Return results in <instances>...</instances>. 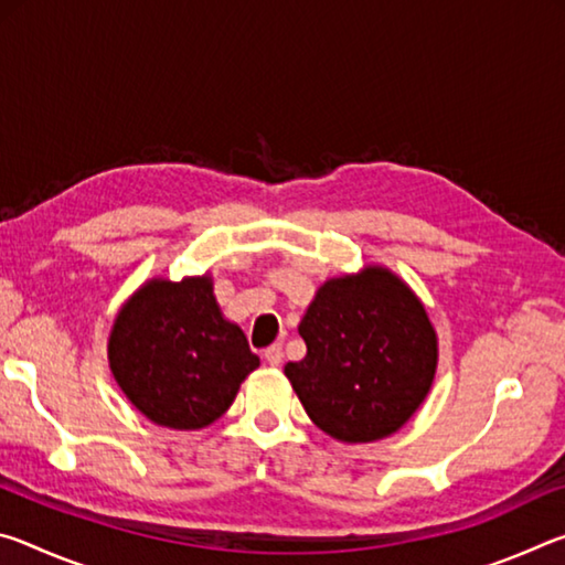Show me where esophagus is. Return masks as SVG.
I'll use <instances>...</instances> for the list:
<instances>
[{
  "mask_svg": "<svg viewBox=\"0 0 565 565\" xmlns=\"http://www.w3.org/2000/svg\"><path fill=\"white\" fill-rule=\"evenodd\" d=\"M264 359H266V363H269V366H279L281 359H284L281 343H274V347L266 349V351H264Z\"/></svg>",
  "mask_w": 565,
  "mask_h": 565,
  "instance_id": "1",
  "label": "esophagus"
}]
</instances>
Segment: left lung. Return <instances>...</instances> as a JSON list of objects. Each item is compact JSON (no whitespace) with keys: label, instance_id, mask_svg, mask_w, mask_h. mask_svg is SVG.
<instances>
[{"label":"left lung","instance_id":"1","mask_svg":"<svg viewBox=\"0 0 565 565\" xmlns=\"http://www.w3.org/2000/svg\"><path fill=\"white\" fill-rule=\"evenodd\" d=\"M299 333L306 356L284 374L313 424L341 444L401 431L434 386V323L416 291L381 264L323 281Z\"/></svg>","mask_w":565,"mask_h":565}]
</instances>
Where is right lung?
Instances as JSON below:
<instances>
[{
  "instance_id": "obj_1",
  "label": "right lung",
  "mask_w": 565,
  "mask_h": 565,
  "mask_svg": "<svg viewBox=\"0 0 565 565\" xmlns=\"http://www.w3.org/2000/svg\"><path fill=\"white\" fill-rule=\"evenodd\" d=\"M107 356L129 404L174 431H199L222 418L262 363L238 323L218 309L209 271L141 284L114 317Z\"/></svg>"
}]
</instances>
